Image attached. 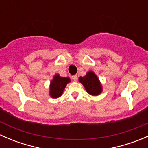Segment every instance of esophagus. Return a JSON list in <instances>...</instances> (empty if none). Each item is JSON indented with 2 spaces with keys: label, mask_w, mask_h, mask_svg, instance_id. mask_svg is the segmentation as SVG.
Returning <instances> with one entry per match:
<instances>
[{
  "label": "esophagus",
  "mask_w": 148,
  "mask_h": 148,
  "mask_svg": "<svg viewBox=\"0 0 148 148\" xmlns=\"http://www.w3.org/2000/svg\"><path fill=\"white\" fill-rule=\"evenodd\" d=\"M77 79H78V77H77V75H74V76H72V79L74 80V82L77 81Z\"/></svg>",
  "instance_id": "34e87169"
}]
</instances>
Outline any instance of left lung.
I'll return each mask as SVG.
<instances>
[{
	"mask_svg": "<svg viewBox=\"0 0 148 148\" xmlns=\"http://www.w3.org/2000/svg\"><path fill=\"white\" fill-rule=\"evenodd\" d=\"M79 82L82 84L86 92L90 95L97 96L102 93V84L94 71H89L84 77H80L79 78Z\"/></svg>",
	"mask_w": 148,
	"mask_h": 148,
	"instance_id": "8db88e82",
	"label": "left lung"
}]
</instances>
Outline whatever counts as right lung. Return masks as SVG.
Segmentation results:
<instances>
[{
    "label": "right lung",
    "instance_id": "right-lung-1",
    "mask_svg": "<svg viewBox=\"0 0 148 148\" xmlns=\"http://www.w3.org/2000/svg\"><path fill=\"white\" fill-rule=\"evenodd\" d=\"M70 82L71 80L69 77H62L58 74H55L49 86V95L53 99L60 97L66 84Z\"/></svg>",
    "mask_w": 148,
    "mask_h": 148
}]
</instances>
